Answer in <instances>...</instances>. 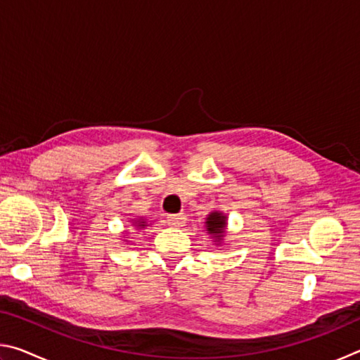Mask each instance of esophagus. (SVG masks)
<instances>
[{"instance_id":"34e87169","label":"esophagus","mask_w":360,"mask_h":360,"mask_svg":"<svg viewBox=\"0 0 360 360\" xmlns=\"http://www.w3.org/2000/svg\"><path fill=\"white\" fill-rule=\"evenodd\" d=\"M167 224L169 225V227H174V229L184 227L186 216H184V214H169V216L167 217Z\"/></svg>"}]
</instances>
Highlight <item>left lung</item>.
<instances>
[{"instance_id":"left-lung-1","label":"left lung","mask_w":360,"mask_h":360,"mask_svg":"<svg viewBox=\"0 0 360 360\" xmlns=\"http://www.w3.org/2000/svg\"><path fill=\"white\" fill-rule=\"evenodd\" d=\"M206 231L211 236H214L217 243L224 240L225 235V227H227V217H225L221 211H212L211 214L206 217Z\"/></svg>"}]
</instances>
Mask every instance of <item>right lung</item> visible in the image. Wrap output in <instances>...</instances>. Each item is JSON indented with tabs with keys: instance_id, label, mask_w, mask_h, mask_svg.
<instances>
[{
	"instance_id": "add662e5",
	"label": "right lung",
	"mask_w": 360,
	"mask_h": 360,
	"mask_svg": "<svg viewBox=\"0 0 360 360\" xmlns=\"http://www.w3.org/2000/svg\"><path fill=\"white\" fill-rule=\"evenodd\" d=\"M133 225H136V227H138V229H144V227H146V225H148V224H146V221H144V219H138V221H135V222H133Z\"/></svg>"
}]
</instances>
